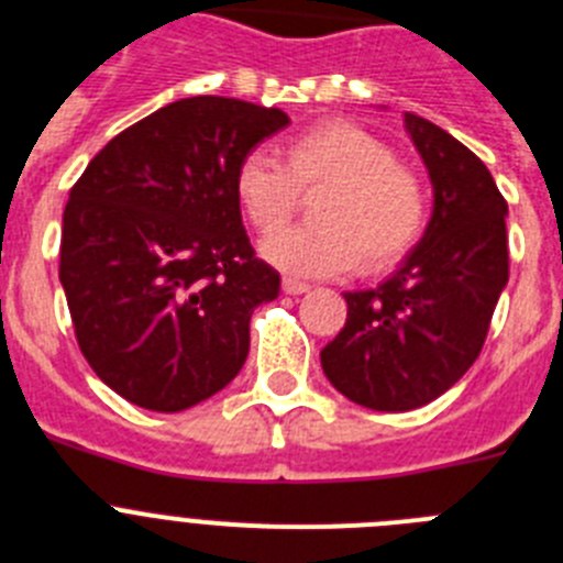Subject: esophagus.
Segmentation results:
<instances>
[{"instance_id": "1", "label": "esophagus", "mask_w": 563, "mask_h": 563, "mask_svg": "<svg viewBox=\"0 0 563 563\" xmlns=\"http://www.w3.org/2000/svg\"><path fill=\"white\" fill-rule=\"evenodd\" d=\"M282 290H285L287 296H301V292L310 290V285L298 282V278H285V282H282Z\"/></svg>"}]
</instances>
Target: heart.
Returning <instances> with one entry per match:
<instances>
[{
    "label": "heart",
    "mask_w": 563,
    "mask_h": 563,
    "mask_svg": "<svg viewBox=\"0 0 563 563\" xmlns=\"http://www.w3.org/2000/svg\"><path fill=\"white\" fill-rule=\"evenodd\" d=\"M318 194V225L278 228L262 239V256L298 278L391 271L429 228V188L395 161V148L352 121H327L298 134L287 161L256 146L239 161L233 194L251 225L271 231L296 211L301 191Z\"/></svg>",
    "instance_id": "obj_1"
}]
</instances>
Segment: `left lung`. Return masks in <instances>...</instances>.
Segmentation results:
<instances>
[{
  "instance_id": "8db88e82",
  "label": "left lung",
  "mask_w": 563,
  "mask_h": 563,
  "mask_svg": "<svg viewBox=\"0 0 563 563\" xmlns=\"http://www.w3.org/2000/svg\"><path fill=\"white\" fill-rule=\"evenodd\" d=\"M434 186L420 245L375 290L343 292L346 324L321 350L327 380L357 406L411 411L479 357L507 285V202L485 163L445 129L406 112Z\"/></svg>"
}]
</instances>
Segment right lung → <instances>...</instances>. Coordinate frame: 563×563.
<instances>
[{"label":"right lung","mask_w":563,"mask_h":563,"mask_svg":"<svg viewBox=\"0 0 563 563\" xmlns=\"http://www.w3.org/2000/svg\"><path fill=\"white\" fill-rule=\"evenodd\" d=\"M287 123L276 107L183 98L112 137L69 191L58 278L78 346L134 406L191 409L242 369L278 273L251 247L233 174Z\"/></svg>","instance_id":"add662e5"}]
</instances>
